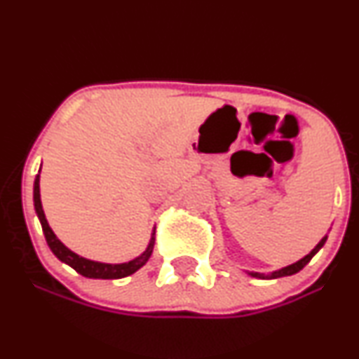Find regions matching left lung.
Returning <instances> with one entry per match:
<instances>
[{"label": "left lung", "instance_id": "1", "mask_svg": "<svg viewBox=\"0 0 359 359\" xmlns=\"http://www.w3.org/2000/svg\"><path fill=\"white\" fill-rule=\"evenodd\" d=\"M325 240H327V234H325V236L323 238V240H320L319 243H317V245H316V248L312 250L311 253L306 255V257H304V258H300L299 262L292 263V265H288V266H283V269H280V270H275V271H271V273H258V271H248V275H251V277H255V278H262V280H271V278L288 277V275H294V273H297V271L302 270L304 266H306L307 263L311 262L312 257H314V255L317 253V251H319L320 248H323V246H324V243H325Z\"/></svg>", "mask_w": 359, "mask_h": 359}]
</instances>
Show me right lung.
<instances>
[{"label": "right lung", "mask_w": 359, "mask_h": 359, "mask_svg": "<svg viewBox=\"0 0 359 359\" xmlns=\"http://www.w3.org/2000/svg\"><path fill=\"white\" fill-rule=\"evenodd\" d=\"M34 205H35L36 216H39V219H40V224H42L45 240H47V245H48V248L52 250V253L55 255L60 262L67 263L69 266H72L77 273L84 275V277H88V278L114 280V278L128 277V275L135 273V271L142 269V266L148 262V258H150L151 251H154L155 228H154V233H151L150 243H148L147 250L143 251L140 257H137L135 259H130V262H126V263H101V262H94V259L79 257L77 253H74L72 250H69L67 246H65L64 243H62L59 238L55 236V233H53L50 226H48L47 217H45L42 201H40V172L36 174L35 182H34Z\"/></svg>", "instance_id": "add662e5"}]
</instances>
